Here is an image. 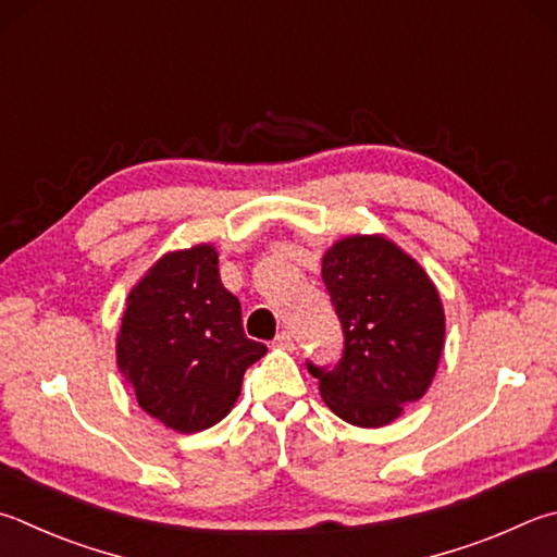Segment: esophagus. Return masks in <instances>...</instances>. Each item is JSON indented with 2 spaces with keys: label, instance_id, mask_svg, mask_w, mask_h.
<instances>
[{
  "label": "esophagus",
  "instance_id": "obj_1",
  "mask_svg": "<svg viewBox=\"0 0 557 557\" xmlns=\"http://www.w3.org/2000/svg\"><path fill=\"white\" fill-rule=\"evenodd\" d=\"M272 346L282 348V350H292V348H295V341H292V336H289L287 331H282V333H277V338L272 341Z\"/></svg>",
  "mask_w": 557,
  "mask_h": 557
}]
</instances>
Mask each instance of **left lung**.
<instances>
[{
  "mask_svg": "<svg viewBox=\"0 0 557 557\" xmlns=\"http://www.w3.org/2000/svg\"><path fill=\"white\" fill-rule=\"evenodd\" d=\"M346 348L333 370L309 366L326 407L360 429L397 421L421 399L446 346V311L429 272L384 234H350L321 258Z\"/></svg>",
  "mask_w": 557,
  "mask_h": 557,
  "instance_id": "left-lung-1",
  "label": "left lung"
}]
</instances>
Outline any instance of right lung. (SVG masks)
Here are the masks:
<instances>
[{
	"label": "right lung",
	"instance_id": "add662e5",
	"mask_svg": "<svg viewBox=\"0 0 557 557\" xmlns=\"http://www.w3.org/2000/svg\"><path fill=\"white\" fill-rule=\"evenodd\" d=\"M246 338L240 301L219 275L214 244L168 250L131 287L116 331V368L140 409L177 433L211 429L265 356Z\"/></svg>",
	"mask_w": 557,
	"mask_h": 557
}]
</instances>
